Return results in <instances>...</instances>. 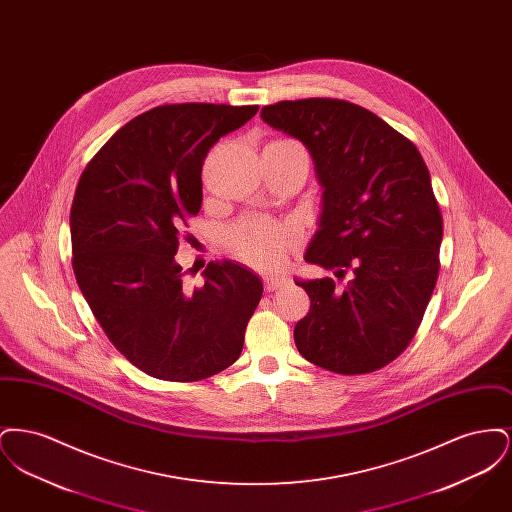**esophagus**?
I'll return each instance as SVG.
<instances>
[{
	"label": "esophagus",
	"mask_w": 512,
	"mask_h": 512,
	"mask_svg": "<svg viewBox=\"0 0 512 512\" xmlns=\"http://www.w3.org/2000/svg\"><path fill=\"white\" fill-rule=\"evenodd\" d=\"M263 284H265V290L270 293L284 288V286L288 284V280H286L284 276H265V278H263Z\"/></svg>",
	"instance_id": "1"
}]
</instances>
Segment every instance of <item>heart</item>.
<instances>
[{"label": "heart", "mask_w": 512, "mask_h": 512, "mask_svg": "<svg viewBox=\"0 0 512 512\" xmlns=\"http://www.w3.org/2000/svg\"><path fill=\"white\" fill-rule=\"evenodd\" d=\"M299 242L301 232L293 222L263 215H247L226 230V244L232 255L261 270L282 267Z\"/></svg>", "instance_id": "1"}]
</instances>
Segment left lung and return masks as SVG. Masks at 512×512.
Returning a JSON list of instances; mask_svg holds the SVG:
<instances>
[{"instance_id": "1", "label": "left lung", "mask_w": 512, "mask_h": 512, "mask_svg": "<svg viewBox=\"0 0 512 512\" xmlns=\"http://www.w3.org/2000/svg\"><path fill=\"white\" fill-rule=\"evenodd\" d=\"M263 121L301 140L324 188L305 259L332 278L297 282L311 309L293 340L313 365L366 374L397 359L436 288L443 219L430 172L409 138L345 99L265 105Z\"/></svg>"}]
</instances>
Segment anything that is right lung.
Instances as JSON below:
<instances>
[{"mask_svg":"<svg viewBox=\"0 0 512 512\" xmlns=\"http://www.w3.org/2000/svg\"><path fill=\"white\" fill-rule=\"evenodd\" d=\"M259 105L169 103L126 122L92 157L71 207L73 270L105 336L132 365L167 382H199L234 365L261 280L211 261L186 288L178 251L201 209L209 149Z\"/></svg>","mask_w":512,"mask_h":512,"instance_id":"1","label":"right lung"}]
</instances>
